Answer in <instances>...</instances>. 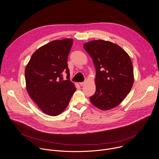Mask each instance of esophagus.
<instances>
[{"label":"esophagus","mask_w":159,"mask_h":159,"mask_svg":"<svg viewBox=\"0 0 159 159\" xmlns=\"http://www.w3.org/2000/svg\"><path fill=\"white\" fill-rule=\"evenodd\" d=\"M85 84V82H79V85H80V86H82V85H84V84Z\"/></svg>","instance_id":"1"}]
</instances>
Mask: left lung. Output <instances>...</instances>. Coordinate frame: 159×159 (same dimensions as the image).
I'll use <instances>...</instances> for the list:
<instances>
[{
  "label": "left lung",
  "instance_id": "left-lung-1",
  "mask_svg": "<svg viewBox=\"0 0 159 159\" xmlns=\"http://www.w3.org/2000/svg\"><path fill=\"white\" fill-rule=\"evenodd\" d=\"M84 48L96 69V90L90 97L91 103L103 111L117 107L134 84V69L129 56L118 45L103 40L87 42Z\"/></svg>",
  "mask_w": 159,
  "mask_h": 159
}]
</instances>
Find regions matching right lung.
<instances>
[{
  "mask_svg": "<svg viewBox=\"0 0 159 159\" xmlns=\"http://www.w3.org/2000/svg\"><path fill=\"white\" fill-rule=\"evenodd\" d=\"M73 39L53 40L32 54L25 70L26 88L33 101L45 114L56 116L68 106L76 90L69 80L67 59ZM66 71L67 80H63Z\"/></svg>",
  "mask_w": 159,
  "mask_h": 159,
  "instance_id": "obj_1",
  "label": "right lung"
}]
</instances>
